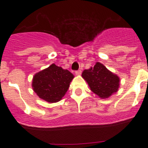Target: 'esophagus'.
I'll return each instance as SVG.
<instances>
[{"label":"esophagus","instance_id":"1","mask_svg":"<svg viewBox=\"0 0 148 148\" xmlns=\"http://www.w3.org/2000/svg\"><path fill=\"white\" fill-rule=\"evenodd\" d=\"M76 75H80L82 74V71L81 70H77V71H75Z\"/></svg>","mask_w":148,"mask_h":148}]
</instances>
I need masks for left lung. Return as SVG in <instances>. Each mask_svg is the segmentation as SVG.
Wrapping results in <instances>:
<instances>
[{"label": "left lung", "mask_w": 148, "mask_h": 148, "mask_svg": "<svg viewBox=\"0 0 148 148\" xmlns=\"http://www.w3.org/2000/svg\"><path fill=\"white\" fill-rule=\"evenodd\" d=\"M82 77L88 83L91 90L102 99L108 98L117 92L120 86L118 76L99 62H97L94 67L85 69Z\"/></svg>", "instance_id": "8db88e82"}]
</instances>
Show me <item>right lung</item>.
<instances>
[{
  "instance_id": "1",
  "label": "right lung",
  "mask_w": 148,
  "mask_h": 148,
  "mask_svg": "<svg viewBox=\"0 0 148 148\" xmlns=\"http://www.w3.org/2000/svg\"><path fill=\"white\" fill-rule=\"evenodd\" d=\"M74 77L69 71L52 64L34 75L32 87L41 99L49 103L57 102L65 95Z\"/></svg>"
}]
</instances>
